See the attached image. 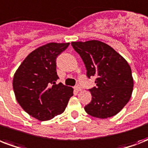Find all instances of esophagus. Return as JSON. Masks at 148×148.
<instances>
[{"label":"esophagus","instance_id":"esophagus-1","mask_svg":"<svg viewBox=\"0 0 148 148\" xmlns=\"http://www.w3.org/2000/svg\"><path fill=\"white\" fill-rule=\"evenodd\" d=\"M74 89H75L76 91H80V90H81V88L80 86H75V87H74Z\"/></svg>","mask_w":148,"mask_h":148}]
</instances>
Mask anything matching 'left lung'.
<instances>
[{
    "instance_id": "obj_1",
    "label": "left lung",
    "mask_w": 148,
    "mask_h": 148,
    "mask_svg": "<svg viewBox=\"0 0 148 148\" xmlns=\"http://www.w3.org/2000/svg\"><path fill=\"white\" fill-rule=\"evenodd\" d=\"M82 58L88 77H96V88L90 89L92 100L84 110L97 118H108L121 111L132 95L134 79L128 63L105 43L91 40L71 42Z\"/></svg>"
}]
</instances>
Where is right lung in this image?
Returning <instances> with one entry per match:
<instances>
[{
  "mask_svg": "<svg viewBox=\"0 0 148 148\" xmlns=\"http://www.w3.org/2000/svg\"><path fill=\"white\" fill-rule=\"evenodd\" d=\"M70 43H47L30 53L15 72L13 88L20 106L39 121H48L64 111L74 89L56 84V58Z\"/></svg>",
  "mask_w": 148,
  "mask_h": 148,
  "instance_id": "add662e5",
  "label": "right lung"
}]
</instances>
